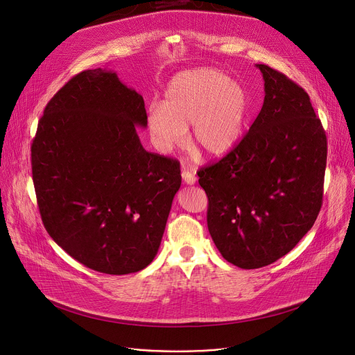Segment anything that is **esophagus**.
I'll return each mask as SVG.
<instances>
[{"label":"esophagus","instance_id":"esophagus-1","mask_svg":"<svg viewBox=\"0 0 355 355\" xmlns=\"http://www.w3.org/2000/svg\"><path fill=\"white\" fill-rule=\"evenodd\" d=\"M181 177H182L184 184H187V185H193V184L196 182V177H195L192 173L187 171V170H184V171L181 173Z\"/></svg>","mask_w":355,"mask_h":355}]
</instances>
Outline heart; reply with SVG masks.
Listing matches in <instances>:
<instances>
[{
    "mask_svg": "<svg viewBox=\"0 0 355 355\" xmlns=\"http://www.w3.org/2000/svg\"><path fill=\"white\" fill-rule=\"evenodd\" d=\"M248 119L245 89L223 71L209 67L185 70L167 84L162 105L147 108L151 143L168 155L187 141L211 160L230 155L241 141Z\"/></svg>",
    "mask_w": 355,
    "mask_h": 355,
    "instance_id": "obj_1",
    "label": "heart"
}]
</instances>
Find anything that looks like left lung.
I'll return each instance as SVG.
<instances>
[{
	"label": "left lung",
	"instance_id": "left-lung-1",
	"mask_svg": "<svg viewBox=\"0 0 355 355\" xmlns=\"http://www.w3.org/2000/svg\"><path fill=\"white\" fill-rule=\"evenodd\" d=\"M256 67L266 92L259 116L230 155L198 173L212 240L244 270L272 264L312 229L327 159L326 133L305 89L266 64Z\"/></svg>",
	"mask_w": 355,
	"mask_h": 355
}]
</instances>
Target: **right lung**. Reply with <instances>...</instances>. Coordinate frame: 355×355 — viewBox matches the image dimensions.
I'll return each mask as SVG.
<instances>
[{
    "label": "right lung",
    "instance_id": "1",
    "mask_svg": "<svg viewBox=\"0 0 355 355\" xmlns=\"http://www.w3.org/2000/svg\"><path fill=\"white\" fill-rule=\"evenodd\" d=\"M143 96L116 71L85 70L44 108L32 143V177L47 233L74 260L125 275L156 257L180 164L148 153Z\"/></svg>",
    "mask_w": 355,
    "mask_h": 355
}]
</instances>
